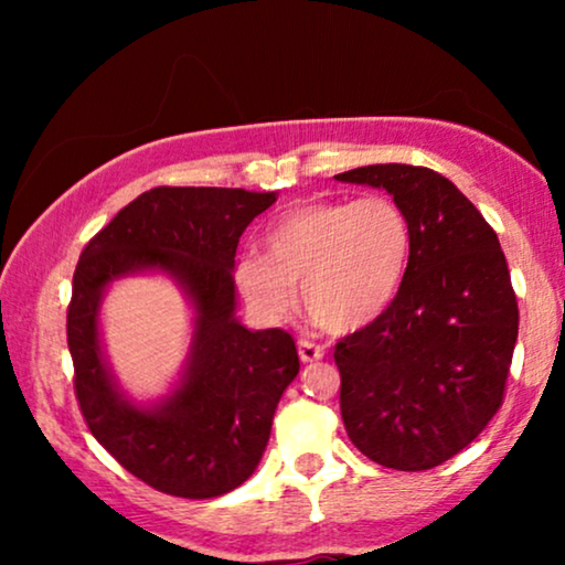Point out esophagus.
Returning a JSON list of instances; mask_svg holds the SVG:
<instances>
[{
	"instance_id": "esophagus-1",
	"label": "esophagus",
	"mask_w": 565,
	"mask_h": 565,
	"mask_svg": "<svg viewBox=\"0 0 565 565\" xmlns=\"http://www.w3.org/2000/svg\"><path fill=\"white\" fill-rule=\"evenodd\" d=\"M298 354L300 362H316L323 358V347L311 342V339H298Z\"/></svg>"
}]
</instances>
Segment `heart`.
Wrapping results in <instances>:
<instances>
[{"label": "heart", "mask_w": 565, "mask_h": 565, "mask_svg": "<svg viewBox=\"0 0 565 565\" xmlns=\"http://www.w3.org/2000/svg\"><path fill=\"white\" fill-rule=\"evenodd\" d=\"M412 252V218L393 198L313 200L282 213L267 228L265 257L246 254L234 277L265 319H285L300 288L319 327L358 331L396 300Z\"/></svg>", "instance_id": "obj_1"}]
</instances>
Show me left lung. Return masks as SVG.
<instances>
[{
	"instance_id": "left-lung-1",
	"label": "left lung",
	"mask_w": 565,
	"mask_h": 565,
	"mask_svg": "<svg viewBox=\"0 0 565 565\" xmlns=\"http://www.w3.org/2000/svg\"><path fill=\"white\" fill-rule=\"evenodd\" d=\"M337 180L388 190L414 226L396 300L334 347L344 429L377 466L429 470L504 404L520 331L507 257L481 211L427 167L373 164Z\"/></svg>"
}]
</instances>
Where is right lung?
I'll return each instance as SVG.
<instances>
[{
	"label": "right lung",
	"instance_id": "obj_1",
	"mask_svg": "<svg viewBox=\"0 0 565 565\" xmlns=\"http://www.w3.org/2000/svg\"><path fill=\"white\" fill-rule=\"evenodd\" d=\"M273 203L275 192L153 188L92 236L76 262L66 342L82 416L128 473L169 497L213 499L242 486L300 370L288 331H249L234 319L238 238ZM149 266L185 285L199 313L196 342L181 388L159 407L136 409L106 375L96 311L107 281Z\"/></svg>",
	"mask_w": 565,
	"mask_h": 565
}]
</instances>
